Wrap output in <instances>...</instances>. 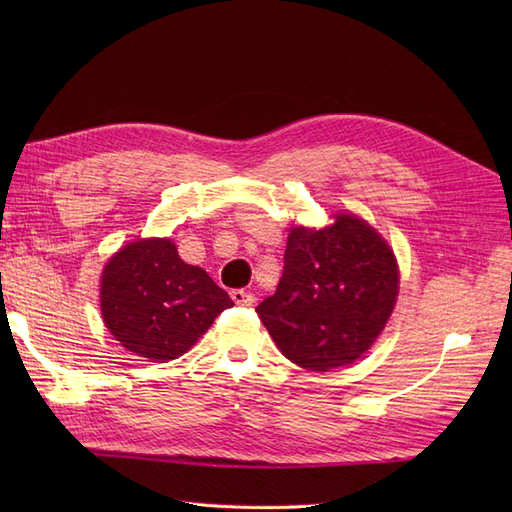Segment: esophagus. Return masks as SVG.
Returning <instances> with one entry per match:
<instances>
[{"instance_id":"esophagus-1","label":"esophagus","mask_w":512,"mask_h":512,"mask_svg":"<svg viewBox=\"0 0 512 512\" xmlns=\"http://www.w3.org/2000/svg\"><path fill=\"white\" fill-rule=\"evenodd\" d=\"M230 299L235 301L237 305H243V307H250V305H254L256 303V297L252 292H247V290H241V288H237V290H232L230 292Z\"/></svg>"}]
</instances>
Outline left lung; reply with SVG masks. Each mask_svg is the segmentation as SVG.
Returning <instances> with one entry per match:
<instances>
[{"label":"left lung","instance_id":"left-lung-1","mask_svg":"<svg viewBox=\"0 0 512 512\" xmlns=\"http://www.w3.org/2000/svg\"><path fill=\"white\" fill-rule=\"evenodd\" d=\"M397 294L389 241L359 215L337 211L320 228H290L282 280L256 312L286 359L331 371L374 346Z\"/></svg>","mask_w":512,"mask_h":512}]
</instances>
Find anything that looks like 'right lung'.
<instances>
[{
	"label": "right lung",
	"instance_id": "right-lung-1",
	"mask_svg": "<svg viewBox=\"0 0 512 512\" xmlns=\"http://www.w3.org/2000/svg\"><path fill=\"white\" fill-rule=\"evenodd\" d=\"M232 301L205 269L183 262L173 239L123 245L100 275V314L117 342L151 363L188 352Z\"/></svg>",
	"mask_w": 512,
	"mask_h": 512
}]
</instances>
